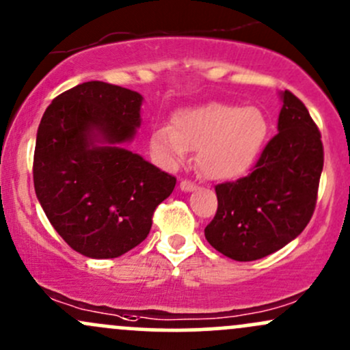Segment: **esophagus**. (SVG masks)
Wrapping results in <instances>:
<instances>
[{
  "instance_id": "esophagus-1",
  "label": "esophagus",
  "mask_w": 350,
  "mask_h": 350,
  "mask_svg": "<svg viewBox=\"0 0 350 350\" xmlns=\"http://www.w3.org/2000/svg\"><path fill=\"white\" fill-rule=\"evenodd\" d=\"M179 187H181V191H184V193H191V191H194L198 186H196L194 183L186 181V179H184V181H181V184H179Z\"/></svg>"
}]
</instances>
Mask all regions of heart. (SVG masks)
I'll return each instance as SVG.
<instances>
[{
    "label": "heart",
    "instance_id": "heart-1",
    "mask_svg": "<svg viewBox=\"0 0 350 350\" xmlns=\"http://www.w3.org/2000/svg\"><path fill=\"white\" fill-rule=\"evenodd\" d=\"M269 134L266 114L254 106L206 103L172 116L171 126L156 128L149 151L161 167L174 169L187 152L198 151L199 171L213 181H232L259 159Z\"/></svg>",
    "mask_w": 350,
    "mask_h": 350
}]
</instances>
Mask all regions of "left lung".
Wrapping results in <instances>:
<instances>
[{
	"instance_id": "8db88e82",
	"label": "left lung",
	"mask_w": 350,
	"mask_h": 350,
	"mask_svg": "<svg viewBox=\"0 0 350 350\" xmlns=\"http://www.w3.org/2000/svg\"><path fill=\"white\" fill-rule=\"evenodd\" d=\"M278 134L254 171L217 184V213L206 226L207 243L239 262L262 259L299 236L312 217L324 166L321 133L307 107L281 93Z\"/></svg>"
}]
</instances>
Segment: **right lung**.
I'll return each instance as SVG.
<instances>
[{"instance_id": "right-lung-1", "label": "right lung", "mask_w": 350, "mask_h": 350, "mask_svg": "<svg viewBox=\"0 0 350 350\" xmlns=\"http://www.w3.org/2000/svg\"><path fill=\"white\" fill-rule=\"evenodd\" d=\"M144 98L88 81L53 99L34 148L36 198L56 232L79 254L113 259L148 237L174 176L129 151Z\"/></svg>"}]
</instances>
